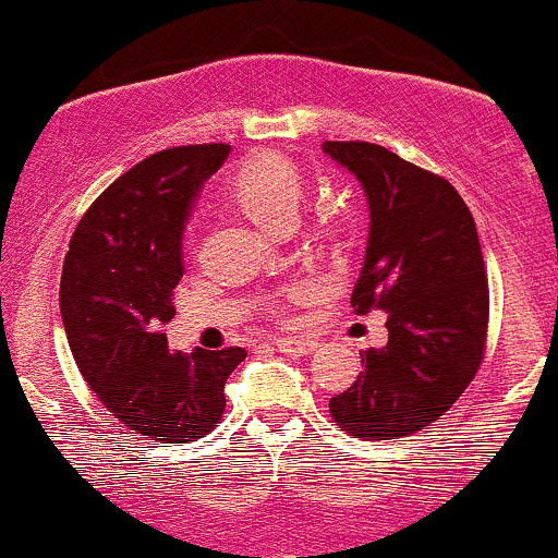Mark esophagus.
I'll use <instances>...</instances> for the list:
<instances>
[{
  "label": "esophagus",
  "mask_w": 558,
  "mask_h": 558,
  "mask_svg": "<svg viewBox=\"0 0 558 558\" xmlns=\"http://www.w3.org/2000/svg\"><path fill=\"white\" fill-rule=\"evenodd\" d=\"M275 349L289 356H307L318 349V343L313 338H280L275 340Z\"/></svg>",
  "instance_id": "obj_1"
}]
</instances>
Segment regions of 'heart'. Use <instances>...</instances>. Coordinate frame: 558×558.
Wrapping results in <instances>:
<instances>
[{"label": "heart", "mask_w": 558, "mask_h": 558, "mask_svg": "<svg viewBox=\"0 0 558 558\" xmlns=\"http://www.w3.org/2000/svg\"><path fill=\"white\" fill-rule=\"evenodd\" d=\"M231 198L242 213L267 231H286L296 220L302 202L300 171L280 155L258 153L234 171Z\"/></svg>", "instance_id": "1"}]
</instances>
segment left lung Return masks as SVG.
Wrapping results in <instances>:
<instances>
[{"label":"left lung","mask_w":558,"mask_h":558,"mask_svg":"<svg viewBox=\"0 0 558 558\" xmlns=\"http://www.w3.org/2000/svg\"><path fill=\"white\" fill-rule=\"evenodd\" d=\"M367 198L365 262L351 307L387 313V343L362 351L329 414L356 439H395L436 423L477 373L488 278L472 213L456 187L378 144L324 142Z\"/></svg>","instance_id":"left-lung-1"}]
</instances>
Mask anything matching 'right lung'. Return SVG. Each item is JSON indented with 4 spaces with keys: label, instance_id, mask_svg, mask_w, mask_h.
I'll list each match as a JSON object with an SVG mask.
<instances>
[{
    "label": "right lung",
    "instance_id": "add662e5",
    "mask_svg": "<svg viewBox=\"0 0 558 558\" xmlns=\"http://www.w3.org/2000/svg\"><path fill=\"white\" fill-rule=\"evenodd\" d=\"M229 144L163 149L92 204L64 256L59 307L86 384L119 423L155 441L202 439L226 409V378L245 349H169L182 240L204 182Z\"/></svg>",
    "mask_w": 558,
    "mask_h": 558
}]
</instances>
